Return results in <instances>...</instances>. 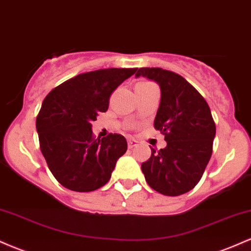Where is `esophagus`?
<instances>
[{"mask_svg":"<svg viewBox=\"0 0 251 251\" xmlns=\"http://www.w3.org/2000/svg\"><path fill=\"white\" fill-rule=\"evenodd\" d=\"M127 144H128V149H133L138 145L137 142H135V140H133V139H128Z\"/></svg>","mask_w":251,"mask_h":251,"instance_id":"1","label":"esophagus"}]
</instances>
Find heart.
Wrapping results in <instances>:
<instances>
[{"label": "heart", "mask_w": 251, "mask_h": 251, "mask_svg": "<svg viewBox=\"0 0 251 251\" xmlns=\"http://www.w3.org/2000/svg\"><path fill=\"white\" fill-rule=\"evenodd\" d=\"M142 83H151V82H142Z\"/></svg>", "instance_id": "obj_1"}]
</instances>
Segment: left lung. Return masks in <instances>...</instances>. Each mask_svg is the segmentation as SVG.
Instances as JSON below:
<instances>
[{
  "instance_id": "8db88e82",
  "label": "left lung",
  "mask_w": 251,
  "mask_h": 251,
  "mask_svg": "<svg viewBox=\"0 0 251 251\" xmlns=\"http://www.w3.org/2000/svg\"><path fill=\"white\" fill-rule=\"evenodd\" d=\"M154 80L162 91L154 128L165 135V149H151L142 164L148 184L165 196H179L201 180L212 154L216 125L200 92L179 74L163 68H139L135 76Z\"/></svg>"
}]
</instances>
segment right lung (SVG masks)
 Masks as SVG:
<instances>
[{"instance_id": "obj_1", "label": "right lung", "mask_w": 251, "mask_h": 251, "mask_svg": "<svg viewBox=\"0 0 251 251\" xmlns=\"http://www.w3.org/2000/svg\"><path fill=\"white\" fill-rule=\"evenodd\" d=\"M138 68H103L79 74L51 89L36 117L40 149L55 179L72 191L89 192L111 178L127 150L124 135L96 138L92 122L109 97Z\"/></svg>"}]
</instances>
